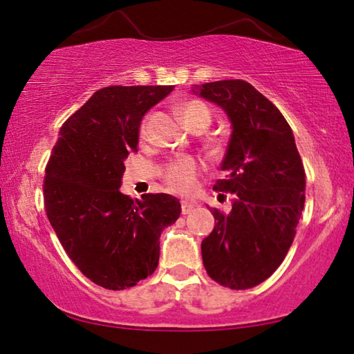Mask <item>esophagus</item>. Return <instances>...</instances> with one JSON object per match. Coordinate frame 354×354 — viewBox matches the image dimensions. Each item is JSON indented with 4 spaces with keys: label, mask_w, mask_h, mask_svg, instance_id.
<instances>
[{
    "label": "esophagus",
    "mask_w": 354,
    "mask_h": 354,
    "mask_svg": "<svg viewBox=\"0 0 354 354\" xmlns=\"http://www.w3.org/2000/svg\"><path fill=\"white\" fill-rule=\"evenodd\" d=\"M194 208H195V203L187 202V200H183V202H181V211H183V214H189Z\"/></svg>",
    "instance_id": "obj_1"
}]
</instances>
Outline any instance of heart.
<instances>
[{"label": "heart", "instance_id": "obj_1", "mask_svg": "<svg viewBox=\"0 0 354 354\" xmlns=\"http://www.w3.org/2000/svg\"><path fill=\"white\" fill-rule=\"evenodd\" d=\"M178 113L181 115L183 122L187 125V129L192 131H203L211 122V111L200 100H187L178 106ZM147 119L141 125V136L146 135ZM218 147V143H214ZM195 175H197V163L192 159H181L173 162L165 173L167 183L171 189L178 192H189L194 187Z\"/></svg>", "mask_w": 354, "mask_h": 354}]
</instances>
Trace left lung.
Masks as SVG:
<instances>
[{
    "label": "left lung",
    "instance_id": "1",
    "mask_svg": "<svg viewBox=\"0 0 354 354\" xmlns=\"http://www.w3.org/2000/svg\"><path fill=\"white\" fill-rule=\"evenodd\" d=\"M227 114L232 135L214 191L234 194L230 213L213 209L214 229L202 241L208 275L248 289L272 275L292 245L305 203V171L291 127L272 102L240 79L194 86Z\"/></svg>",
    "mask_w": 354,
    "mask_h": 354
}]
</instances>
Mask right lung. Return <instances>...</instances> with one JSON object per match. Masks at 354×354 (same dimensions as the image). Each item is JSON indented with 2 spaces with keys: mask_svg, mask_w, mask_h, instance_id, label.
<instances>
[{
  "mask_svg": "<svg viewBox=\"0 0 354 354\" xmlns=\"http://www.w3.org/2000/svg\"><path fill=\"white\" fill-rule=\"evenodd\" d=\"M173 86H113L95 92L59 131L46 167L44 205L63 250L91 281L135 286L159 263L160 234L181 214L168 194L119 191L145 114Z\"/></svg>",
  "mask_w": 354,
  "mask_h": 354,
  "instance_id": "right-lung-1",
  "label": "right lung"
}]
</instances>
